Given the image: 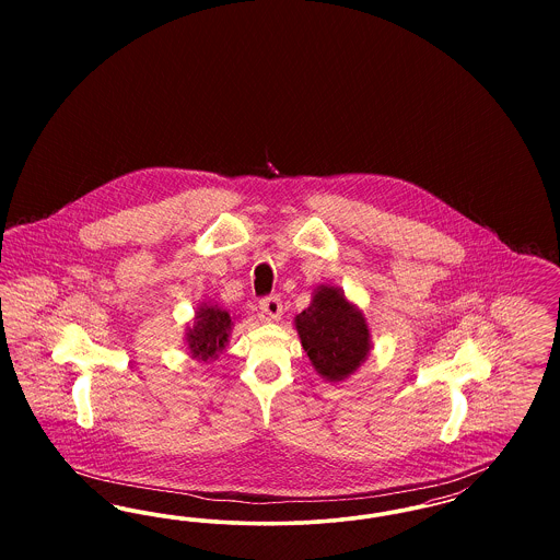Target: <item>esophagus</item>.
<instances>
[{"label":"esophagus","instance_id":"esophagus-1","mask_svg":"<svg viewBox=\"0 0 560 560\" xmlns=\"http://www.w3.org/2000/svg\"><path fill=\"white\" fill-rule=\"evenodd\" d=\"M260 311L267 315L268 320L281 319L283 315V304L279 295H268L265 300H260Z\"/></svg>","mask_w":560,"mask_h":560}]
</instances>
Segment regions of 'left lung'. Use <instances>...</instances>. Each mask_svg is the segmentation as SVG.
<instances>
[{"label":"left lung","mask_w":560,"mask_h":560,"mask_svg":"<svg viewBox=\"0 0 560 560\" xmlns=\"http://www.w3.org/2000/svg\"><path fill=\"white\" fill-rule=\"evenodd\" d=\"M293 325L315 372L327 382H345L370 357L372 334L363 311L331 283L315 288L311 306Z\"/></svg>","instance_id":"1"}]
</instances>
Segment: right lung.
Instances as JSON below:
<instances>
[{
	"mask_svg": "<svg viewBox=\"0 0 560 560\" xmlns=\"http://www.w3.org/2000/svg\"><path fill=\"white\" fill-rule=\"evenodd\" d=\"M235 319V315L213 302H199L192 323L185 329L188 357L199 363L215 361L229 347Z\"/></svg>",
	"mask_w": 560,
	"mask_h": 560,
	"instance_id": "1",
	"label": "right lung"
}]
</instances>
